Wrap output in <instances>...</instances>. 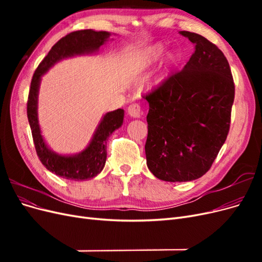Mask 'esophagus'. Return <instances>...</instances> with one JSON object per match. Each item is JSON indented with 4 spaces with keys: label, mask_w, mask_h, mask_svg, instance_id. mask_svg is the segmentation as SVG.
Listing matches in <instances>:
<instances>
[{
    "label": "esophagus",
    "mask_w": 262,
    "mask_h": 262,
    "mask_svg": "<svg viewBox=\"0 0 262 262\" xmlns=\"http://www.w3.org/2000/svg\"><path fill=\"white\" fill-rule=\"evenodd\" d=\"M128 114L131 118H140L141 117V108L138 104H131L128 108Z\"/></svg>",
    "instance_id": "1"
}]
</instances>
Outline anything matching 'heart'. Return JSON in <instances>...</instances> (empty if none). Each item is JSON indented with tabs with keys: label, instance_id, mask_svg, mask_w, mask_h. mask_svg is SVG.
<instances>
[{
	"label": "heart",
	"instance_id": "obj_1",
	"mask_svg": "<svg viewBox=\"0 0 262 262\" xmlns=\"http://www.w3.org/2000/svg\"><path fill=\"white\" fill-rule=\"evenodd\" d=\"M166 50V47L162 42H155L153 45L148 46L147 48L143 51L141 55V67L145 69L154 66L155 63L161 60ZM176 61V54L175 53H168L167 59H166V64L170 66Z\"/></svg>",
	"mask_w": 262,
	"mask_h": 262
}]
</instances>
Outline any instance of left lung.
Here are the masks:
<instances>
[{
  "label": "left lung",
  "instance_id": "8db88e82",
  "mask_svg": "<svg viewBox=\"0 0 262 262\" xmlns=\"http://www.w3.org/2000/svg\"><path fill=\"white\" fill-rule=\"evenodd\" d=\"M194 45L180 72L145 96L148 102L147 167L164 181L202 177L227 138L235 86L231 69L207 38L179 31Z\"/></svg>",
  "mask_w": 262,
  "mask_h": 262
}]
</instances>
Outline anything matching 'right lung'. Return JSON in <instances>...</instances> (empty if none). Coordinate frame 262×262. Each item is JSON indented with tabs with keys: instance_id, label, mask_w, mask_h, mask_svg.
<instances>
[{
	"instance_id": "1",
	"label": "right lung",
	"mask_w": 262,
	"mask_h": 262,
	"mask_svg": "<svg viewBox=\"0 0 262 262\" xmlns=\"http://www.w3.org/2000/svg\"><path fill=\"white\" fill-rule=\"evenodd\" d=\"M112 34L108 31L85 29L73 31L61 38L35 71L27 101V117L33 134L36 152L45 167L55 175L69 180L82 181L96 177L104 169L107 158V140L123 123L124 110L117 109L104 115L93 138L82 152L71 155L55 153L46 143L38 119V94L41 77L63 59L75 55L96 53Z\"/></svg>"
}]
</instances>
